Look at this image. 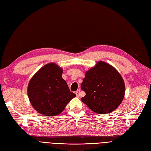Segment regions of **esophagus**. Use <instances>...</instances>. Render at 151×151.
<instances>
[{
    "instance_id": "obj_1",
    "label": "esophagus",
    "mask_w": 151,
    "mask_h": 151,
    "mask_svg": "<svg viewBox=\"0 0 151 151\" xmlns=\"http://www.w3.org/2000/svg\"><path fill=\"white\" fill-rule=\"evenodd\" d=\"M80 90H77L76 92H75V94L76 95L77 97H79L80 96Z\"/></svg>"
}]
</instances>
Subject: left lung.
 <instances>
[{
	"label": "left lung",
	"instance_id": "8db88e82",
	"mask_svg": "<svg viewBox=\"0 0 151 151\" xmlns=\"http://www.w3.org/2000/svg\"><path fill=\"white\" fill-rule=\"evenodd\" d=\"M86 96L83 103L96 114H109L120 105L124 97L125 84L120 73L111 65L99 61L86 73L81 84Z\"/></svg>",
	"mask_w": 151,
	"mask_h": 151
}]
</instances>
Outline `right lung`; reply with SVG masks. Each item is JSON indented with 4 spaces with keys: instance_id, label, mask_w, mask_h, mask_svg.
Instances as JSON below:
<instances>
[{
    "instance_id": "obj_1",
    "label": "right lung",
    "mask_w": 151,
    "mask_h": 151,
    "mask_svg": "<svg viewBox=\"0 0 151 151\" xmlns=\"http://www.w3.org/2000/svg\"><path fill=\"white\" fill-rule=\"evenodd\" d=\"M63 69L55 63L42 67L28 85L29 101L37 112L48 117L60 114L68 103L76 97L62 78Z\"/></svg>"
}]
</instances>
